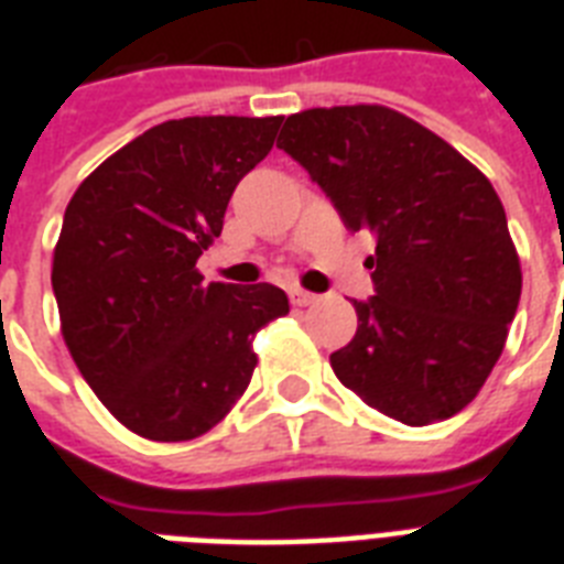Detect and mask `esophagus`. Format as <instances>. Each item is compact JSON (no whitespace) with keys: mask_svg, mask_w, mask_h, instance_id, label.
Segmentation results:
<instances>
[{"mask_svg":"<svg viewBox=\"0 0 564 564\" xmlns=\"http://www.w3.org/2000/svg\"><path fill=\"white\" fill-rule=\"evenodd\" d=\"M290 299L295 307H313V304H318V295H313V292H307V290H301V286L290 290Z\"/></svg>","mask_w":564,"mask_h":564,"instance_id":"34e87169","label":"esophagus"}]
</instances>
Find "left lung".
Listing matches in <instances>:
<instances>
[{
  "instance_id": "obj_1",
  "label": "left lung",
  "mask_w": 564,
  "mask_h": 564,
  "mask_svg": "<svg viewBox=\"0 0 564 564\" xmlns=\"http://www.w3.org/2000/svg\"><path fill=\"white\" fill-rule=\"evenodd\" d=\"M278 149L310 172L348 230H371L369 301L330 354L371 410L424 427L465 410L491 375L521 299L498 193L430 128L383 105L310 108Z\"/></svg>"
}]
</instances>
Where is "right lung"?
<instances>
[{"label":"right lung","instance_id":"obj_1","mask_svg":"<svg viewBox=\"0 0 564 564\" xmlns=\"http://www.w3.org/2000/svg\"><path fill=\"white\" fill-rule=\"evenodd\" d=\"M283 117H187L149 128L66 204L52 260L61 334L110 415L152 442L216 427L254 375V334L290 313L272 283H204L237 184Z\"/></svg>","mask_w":564,"mask_h":564}]
</instances>
